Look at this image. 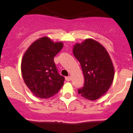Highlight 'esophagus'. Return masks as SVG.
<instances>
[{"instance_id":"obj_1","label":"esophagus","mask_w":133,"mask_h":133,"mask_svg":"<svg viewBox=\"0 0 133 133\" xmlns=\"http://www.w3.org/2000/svg\"><path fill=\"white\" fill-rule=\"evenodd\" d=\"M71 79H72V78H71V77L70 76H69V77H66V81H71Z\"/></svg>"}]
</instances>
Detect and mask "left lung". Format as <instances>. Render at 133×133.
<instances>
[{"label":"left lung","instance_id":"8db88e82","mask_svg":"<svg viewBox=\"0 0 133 133\" xmlns=\"http://www.w3.org/2000/svg\"><path fill=\"white\" fill-rule=\"evenodd\" d=\"M73 55L84 74V86L78 89V94L90 101L98 99L107 92L114 79L115 70L109 53L97 41L88 38L74 46Z\"/></svg>","mask_w":133,"mask_h":133}]
</instances>
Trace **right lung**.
<instances>
[{
    "mask_svg": "<svg viewBox=\"0 0 133 133\" xmlns=\"http://www.w3.org/2000/svg\"><path fill=\"white\" fill-rule=\"evenodd\" d=\"M62 42L53 43L44 36L35 41L26 50L21 63L24 83L36 97L48 98L59 91L64 77L57 71L54 57L63 49Z\"/></svg>",
    "mask_w": 133,
    "mask_h": 133,
    "instance_id": "obj_1",
    "label": "right lung"
}]
</instances>
